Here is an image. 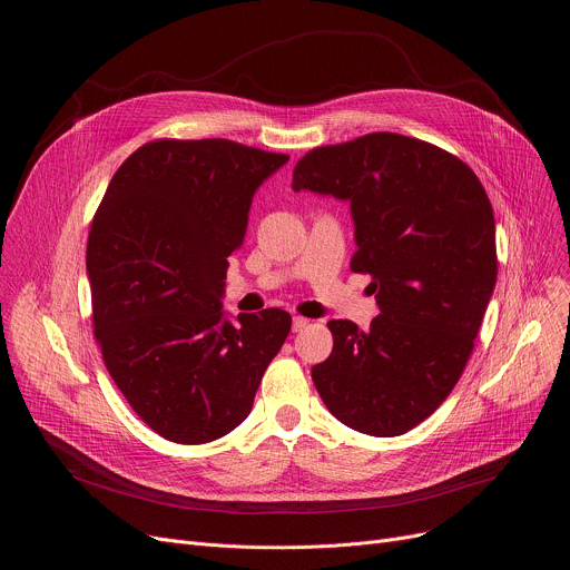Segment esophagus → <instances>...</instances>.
I'll use <instances>...</instances> for the list:
<instances>
[{
  "instance_id": "esophagus-1",
  "label": "esophagus",
  "mask_w": 570,
  "mask_h": 570,
  "mask_svg": "<svg viewBox=\"0 0 570 570\" xmlns=\"http://www.w3.org/2000/svg\"><path fill=\"white\" fill-rule=\"evenodd\" d=\"M308 322H311V320H306V317H302V315H295V317H293V332H302V330H306V327H308Z\"/></svg>"
}]
</instances>
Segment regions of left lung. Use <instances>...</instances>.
<instances>
[{
    "label": "left lung",
    "mask_w": 570,
    "mask_h": 570,
    "mask_svg": "<svg viewBox=\"0 0 570 570\" xmlns=\"http://www.w3.org/2000/svg\"><path fill=\"white\" fill-rule=\"evenodd\" d=\"M291 187L350 203V266L381 308L365 332L330 322L334 350L311 370L324 405L374 438L415 429L458 383L497 286L490 198L462 159L396 132L313 148Z\"/></svg>",
    "instance_id": "left-lung-1"
}]
</instances>
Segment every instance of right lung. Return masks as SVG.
I'll return each mask as SVG.
<instances>
[{
  "mask_svg": "<svg viewBox=\"0 0 570 570\" xmlns=\"http://www.w3.org/2000/svg\"><path fill=\"white\" fill-rule=\"evenodd\" d=\"M286 161L229 139L148 141L95 214V336L130 409L169 442L234 431L291 332L282 308L238 313L234 324L220 304L253 196Z\"/></svg>",
  "mask_w": 570,
  "mask_h": 570,
  "instance_id": "obj_1",
  "label": "right lung"
}]
</instances>
